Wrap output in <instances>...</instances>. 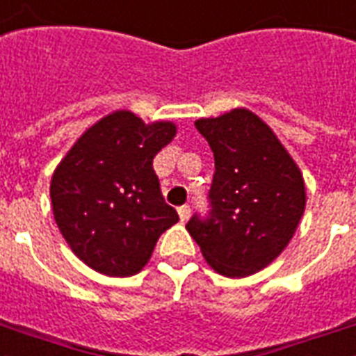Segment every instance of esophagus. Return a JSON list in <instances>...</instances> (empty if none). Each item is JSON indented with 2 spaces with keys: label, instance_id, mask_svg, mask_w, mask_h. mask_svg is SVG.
I'll return each mask as SVG.
<instances>
[{
  "label": "esophagus",
  "instance_id": "1",
  "mask_svg": "<svg viewBox=\"0 0 356 356\" xmlns=\"http://www.w3.org/2000/svg\"><path fill=\"white\" fill-rule=\"evenodd\" d=\"M177 213L179 217H181V220L185 222V220H188V217H191V207H188V205H181L177 209Z\"/></svg>",
  "mask_w": 356,
  "mask_h": 356
}]
</instances>
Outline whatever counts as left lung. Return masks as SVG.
<instances>
[{"instance_id": "1", "label": "left lung", "mask_w": 356, "mask_h": 356, "mask_svg": "<svg viewBox=\"0 0 356 356\" xmlns=\"http://www.w3.org/2000/svg\"><path fill=\"white\" fill-rule=\"evenodd\" d=\"M215 156L207 217L186 230L204 259L226 277H247L272 264L305 209L304 177L272 128L247 109L194 122Z\"/></svg>"}]
</instances>
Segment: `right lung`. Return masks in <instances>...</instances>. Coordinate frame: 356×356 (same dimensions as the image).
Listing matches in <instances>:
<instances>
[{
    "label": "right lung",
    "mask_w": 356,
    "mask_h": 356,
    "mask_svg": "<svg viewBox=\"0 0 356 356\" xmlns=\"http://www.w3.org/2000/svg\"><path fill=\"white\" fill-rule=\"evenodd\" d=\"M175 134L173 122L145 124L134 113L115 111L84 131L54 170V220L92 270L136 275L179 220L152 170V158Z\"/></svg>",
    "instance_id": "add662e5"
}]
</instances>
